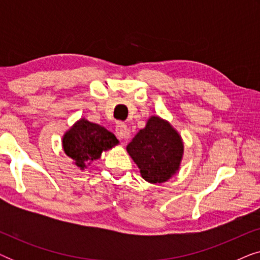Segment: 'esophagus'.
I'll return each mask as SVG.
<instances>
[{"label": "esophagus", "mask_w": 260, "mask_h": 260, "mask_svg": "<svg viewBox=\"0 0 260 260\" xmlns=\"http://www.w3.org/2000/svg\"><path fill=\"white\" fill-rule=\"evenodd\" d=\"M116 135L120 140H126L130 136V131L124 123H118L116 126Z\"/></svg>", "instance_id": "34e87169"}]
</instances>
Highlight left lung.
Returning a JSON list of instances; mask_svg holds the SVG:
<instances>
[{
  "label": "left lung",
  "instance_id": "8db88e82",
  "mask_svg": "<svg viewBox=\"0 0 260 260\" xmlns=\"http://www.w3.org/2000/svg\"><path fill=\"white\" fill-rule=\"evenodd\" d=\"M126 151L150 183H163L179 172L184 145L181 135L168 120L151 116L126 145Z\"/></svg>",
  "mask_w": 260,
  "mask_h": 260
}]
</instances>
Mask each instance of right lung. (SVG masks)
I'll return each mask as SVG.
<instances>
[{
    "label": "right lung",
    "instance_id": "obj_1",
    "mask_svg": "<svg viewBox=\"0 0 260 260\" xmlns=\"http://www.w3.org/2000/svg\"><path fill=\"white\" fill-rule=\"evenodd\" d=\"M61 143L73 165L85 170L91 162L101 158L102 152L118 145L119 141L104 126L80 118L63 134Z\"/></svg>",
    "mask_w": 260,
    "mask_h": 260
}]
</instances>
